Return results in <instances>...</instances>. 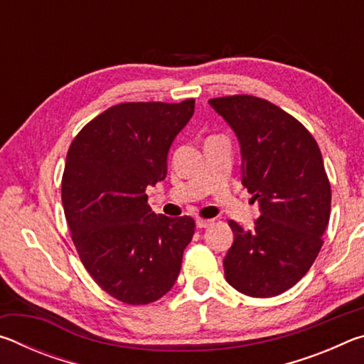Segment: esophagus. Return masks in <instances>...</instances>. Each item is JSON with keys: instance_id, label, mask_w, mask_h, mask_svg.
Masks as SVG:
<instances>
[{"instance_id": "obj_1", "label": "esophagus", "mask_w": 364, "mask_h": 364, "mask_svg": "<svg viewBox=\"0 0 364 364\" xmlns=\"http://www.w3.org/2000/svg\"><path fill=\"white\" fill-rule=\"evenodd\" d=\"M212 223H213V220H204V218H199L196 221L197 228H208Z\"/></svg>"}]
</instances>
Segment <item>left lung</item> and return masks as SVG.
<instances>
[{
	"label": "left lung",
	"mask_w": 364,
	"mask_h": 364,
	"mask_svg": "<svg viewBox=\"0 0 364 364\" xmlns=\"http://www.w3.org/2000/svg\"><path fill=\"white\" fill-rule=\"evenodd\" d=\"M208 104L236 133L242 184L260 207L254 230L230 221L225 278L249 297H274L297 284L321 250L331 215L321 151L299 120L267 100L236 95Z\"/></svg>",
	"instance_id": "left-lung-1"
}]
</instances>
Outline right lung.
Here are the masks:
<instances>
[{
  "instance_id": "add662e5",
  "label": "right lung",
  "mask_w": 364,
  "mask_h": 364,
  "mask_svg": "<svg viewBox=\"0 0 364 364\" xmlns=\"http://www.w3.org/2000/svg\"><path fill=\"white\" fill-rule=\"evenodd\" d=\"M194 102L117 104L85 125L67 152L63 205L72 241L96 284L123 304L164 297L193 239L194 220L156 215L146 188L167 176L171 143Z\"/></svg>"
}]
</instances>
